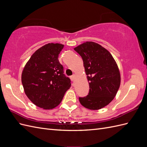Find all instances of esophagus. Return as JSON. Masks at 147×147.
I'll return each mask as SVG.
<instances>
[{"label":"esophagus","mask_w":147,"mask_h":147,"mask_svg":"<svg viewBox=\"0 0 147 147\" xmlns=\"http://www.w3.org/2000/svg\"><path fill=\"white\" fill-rule=\"evenodd\" d=\"M75 74L72 75V76H70V79H71V80H74V79H75Z\"/></svg>","instance_id":"obj_1"}]
</instances>
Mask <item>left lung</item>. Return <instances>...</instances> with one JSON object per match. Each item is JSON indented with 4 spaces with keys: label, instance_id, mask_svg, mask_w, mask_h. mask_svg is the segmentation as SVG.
<instances>
[{
    "label": "left lung",
    "instance_id": "8db88e82",
    "mask_svg": "<svg viewBox=\"0 0 147 147\" xmlns=\"http://www.w3.org/2000/svg\"><path fill=\"white\" fill-rule=\"evenodd\" d=\"M74 50L82 57L90 84L88 94L79 97L80 102L90 110L104 107L114 99L120 86L117 63L107 50L95 42H84Z\"/></svg>",
    "mask_w": 147,
    "mask_h": 147
}]
</instances>
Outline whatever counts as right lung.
<instances>
[{"mask_svg": "<svg viewBox=\"0 0 147 147\" xmlns=\"http://www.w3.org/2000/svg\"><path fill=\"white\" fill-rule=\"evenodd\" d=\"M64 45L48 43L31 56L24 66L21 82L25 94L38 107L55 108L71 86L70 80L64 74L58 60Z\"/></svg>", "mask_w": 147, "mask_h": 147, "instance_id": "add662e5", "label": "right lung"}]
</instances>
